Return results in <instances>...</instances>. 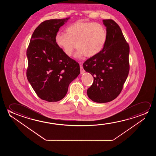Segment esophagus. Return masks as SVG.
I'll return each instance as SVG.
<instances>
[{
    "mask_svg": "<svg viewBox=\"0 0 156 156\" xmlns=\"http://www.w3.org/2000/svg\"><path fill=\"white\" fill-rule=\"evenodd\" d=\"M82 63L80 62L79 64H80V73L83 74V73H85V70H83V67L82 66Z\"/></svg>",
    "mask_w": 156,
    "mask_h": 156,
    "instance_id": "esophagus-1",
    "label": "esophagus"
}]
</instances>
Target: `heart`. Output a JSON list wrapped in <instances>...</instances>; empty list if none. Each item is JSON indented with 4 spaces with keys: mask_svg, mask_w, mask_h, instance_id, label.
<instances>
[{
    "mask_svg": "<svg viewBox=\"0 0 156 156\" xmlns=\"http://www.w3.org/2000/svg\"><path fill=\"white\" fill-rule=\"evenodd\" d=\"M66 34L58 32L55 41L56 45L66 56L70 57L76 47V58L93 57L105 46L107 31L102 24L93 22H76L66 28Z\"/></svg>",
    "mask_w": 156,
    "mask_h": 156,
    "instance_id": "obj_1",
    "label": "heart"
}]
</instances>
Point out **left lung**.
Returning a JSON list of instances; mask_svg holds the SVG:
<instances>
[{
    "instance_id": "1",
    "label": "left lung",
    "mask_w": 156,
    "mask_h": 156,
    "mask_svg": "<svg viewBox=\"0 0 156 156\" xmlns=\"http://www.w3.org/2000/svg\"><path fill=\"white\" fill-rule=\"evenodd\" d=\"M107 39L102 50L83 64L84 70L94 78L87 90L88 98L97 103L115 99L122 92L129 70V46L115 22L103 20Z\"/></svg>"
}]
</instances>
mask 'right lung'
Wrapping results in <instances>:
<instances>
[{
	"instance_id": "1",
	"label": "right lung",
	"mask_w": 156,
	"mask_h": 156,
	"mask_svg": "<svg viewBox=\"0 0 156 156\" xmlns=\"http://www.w3.org/2000/svg\"><path fill=\"white\" fill-rule=\"evenodd\" d=\"M69 19L41 22L34 30L27 51V77L39 98L57 102L66 96L69 84L80 73L78 63L56 45V34Z\"/></svg>"
}]
</instances>
